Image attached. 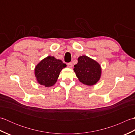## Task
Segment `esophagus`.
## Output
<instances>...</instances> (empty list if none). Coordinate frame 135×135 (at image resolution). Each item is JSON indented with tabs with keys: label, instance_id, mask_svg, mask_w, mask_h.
Instances as JSON below:
<instances>
[{
	"label": "esophagus",
	"instance_id": "obj_1",
	"mask_svg": "<svg viewBox=\"0 0 135 135\" xmlns=\"http://www.w3.org/2000/svg\"><path fill=\"white\" fill-rule=\"evenodd\" d=\"M68 67L71 68V67H73V63H72V62H69V63H68Z\"/></svg>",
	"mask_w": 135,
	"mask_h": 135
}]
</instances>
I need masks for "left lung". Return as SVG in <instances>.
<instances>
[{
  "label": "left lung",
  "mask_w": 135,
  "mask_h": 135,
  "mask_svg": "<svg viewBox=\"0 0 135 135\" xmlns=\"http://www.w3.org/2000/svg\"><path fill=\"white\" fill-rule=\"evenodd\" d=\"M74 72L83 84L93 86L99 81L102 75V67L98 62L86 56H79L78 63L74 65Z\"/></svg>",
  "instance_id": "obj_1"
}]
</instances>
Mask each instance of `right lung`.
<instances>
[{
    "label": "right lung",
    "instance_id": "obj_1",
    "mask_svg": "<svg viewBox=\"0 0 135 135\" xmlns=\"http://www.w3.org/2000/svg\"><path fill=\"white\" fill-rule=\"evenodd\" d=\"M61 60L53 56H47L35 66L34 73L36 81L45 87H51L56 84L61 71L66 67Z\"/></svg>",
    "mask_w": 135,
    "mask_h": 135
}]
</instances>
